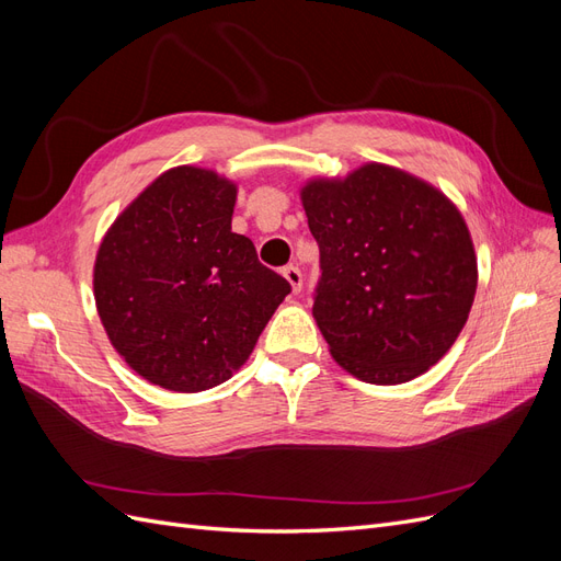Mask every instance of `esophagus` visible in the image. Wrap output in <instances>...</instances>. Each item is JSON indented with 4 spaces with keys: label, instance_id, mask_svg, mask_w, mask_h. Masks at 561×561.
<instances>
[{
    "label": "esophagus",
    "instance_id": "esophagus-1",
    "mask_svg": "<svg viewBox=\"0 0 561 561\" xmlns=\"http://www.w3.org/2000/svg\"><path fill=\"white\" fill-rule=\"evenodd\" d=\"M283 276H285L287 283H290L295 295L301 293V271H299L297 266H285V268H283Z\"/></svg>",
    "mask_w": 561,
    "mask_h": 561
}]
</instances>
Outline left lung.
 I'll use <instances>...</instances> for the list:
<instances>
[{"instance_id":"8db88e82","label":"left lung","mask_w":561,"mask_h":561,"mask_svg":"<svg viewBox=\"0 0 561 561\" xmlns=\"http://www.w3.org/2000/svg\"><path fill=\"white\" fill-rule=\"evenodd\" d=\"M299 198L320 248L313 318L336 365L377 386L421 377L454 346L478 290L461 210L377 161L309 178Z\"/></svg>"}]
</instances>
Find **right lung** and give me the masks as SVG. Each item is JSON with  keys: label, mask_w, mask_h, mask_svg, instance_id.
<instances>
[{"label": "right lung", "mask_w": 561, "mask_h": 561, "mask_svg": "<svg viewBox=\"0 0 561 561\" xmlns=\"http://www.w3.org/2000/svg\"><path fill=\"white\" fill-rule=\"evenodd\" d=\"M239 184L175 165L105 231L93 297L110 344L145 381L201 393L239 371L290 283L231 231Z\"/></svg>", "instance_id": "1"}]
</instances>
